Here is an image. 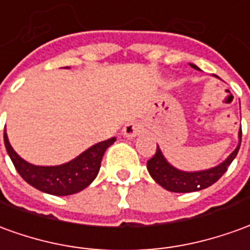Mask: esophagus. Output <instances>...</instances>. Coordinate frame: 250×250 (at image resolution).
Instances as JSON below:
<instances>
[{
  "label": "esophagus",
  "mask_w": 250,
  "mask_h": 250,
  "mask_svg": "<svg viewBox=\"0 0 250 250\" xmlns=\"http://www.w3.org/2000/svg\"><path fill=\"white\" fill-rule=\"evenodd\" d=\"M142 130V125L138 123L137 120H130L128 123H125L123 127V135L125 138H134L139 135V132Z\"/></svg>",
  "instance_id": "obj_1"
}]
</instances>
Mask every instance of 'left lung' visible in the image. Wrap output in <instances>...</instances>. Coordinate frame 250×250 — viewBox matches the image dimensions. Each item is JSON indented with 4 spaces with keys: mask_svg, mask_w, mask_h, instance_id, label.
I'll return each mask as SVG.
<instances>
[{
    "mask_svg": "<svg viewBox=\"0 0 250 250\" xmlns=\"http://www.w3.org/2000/svg\"><path fill=\"white\" fill-rule=\"evenodd\" d=\"M191 66L193 69H198L193 64H191ZM238 137H240V143L235 147L234 151L229 155L228 160H225L222 164H219L215 167L202 170V172H183V170H179V169L172 167L170 164H167V161L162 155L161 150L157 146L155 154L147 161V170H149L150 176L154 179L155 183H158L167 191L179 192V193L200 191V189L212 186L228 170V167L233 162L238 150H240L241 137H242L241 128Z\"/></svg>",
    "mask_w": 250,
    "mask_h": 250,
    "instance_id": "obj_1",
    "label": "left lung"
}]
</instances>
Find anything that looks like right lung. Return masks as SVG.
Returning a JSON list of instances; mask_svg holds the SVG:
<instances>
[{
	"mask_svg": "<svg viewBox=\"0 0 250 250\" xmlns=\"http://www.w3.org/2000/svg\"><path fill=\"white\" fill-rule=\"evenodd\" d=\"M116 141L111 138L93 145L85 150L83 154L71 160L67 164L58 167H36L24 161L21 157L16 154L12 149L6 132H3V142L9 154L10 160L15 165L16 170L27 181L29 186L36 189L57 196H67L83 191L96 179L100 170L101 160L105 150Z\"/></svg>",
	"mask_w": 250,
	"mask_h": 250,
	"instance_id": "obj_1",
	"label": "right lung"
}]
</instances>
